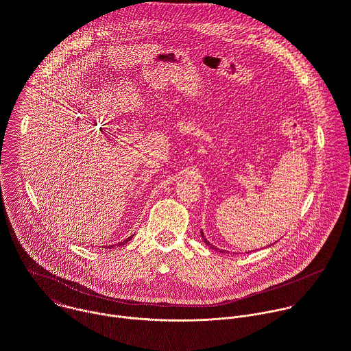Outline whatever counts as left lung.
Segmentation results:
<instances>
[{
  "mask_svg": "<svg viewBox=\"0 0 351 351\" xmlns=\"http://www.w3.org/2000/svg\"><path fill=\"white\" fill-rule=\"evenodd\" d=\"M202 237H203V239H204V241H206V244H207V245H210V247H211V248H213V250H215V252H219V253H223V250H219V248H218V247H215V245H213V244H210V241H208V240H207V239H206V237H204V233H203V232H202Z\"/></svg>",
  "mask_w": 351,
  "mask_h": 351,
  "instance_id": "left-lung-1",
  "label": "left lung"
}]
</instances>
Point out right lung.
Wrapping results in <instances>:
<instances>
[{
  "mask_svg": "<svg viewBox=\"0 0 351 351\" xmlns=\"http://www.w3.org/2000/svg\"><path fill=\"white\" fill-rule=\"evenodd\" d=\"M132 237H133V236H130V237H128V239H125V240H123V241H121V243H119V244H118V245H122V244H125V243H128V241H129V240H130V239H132ZM111 247H114V245H110V248H111Z\"/></svg>",
  "mask_w": 351,
  "mask_h": 351,
  "instance_id": "add662e5",
  "label": "right lung"
}]
</instances>
